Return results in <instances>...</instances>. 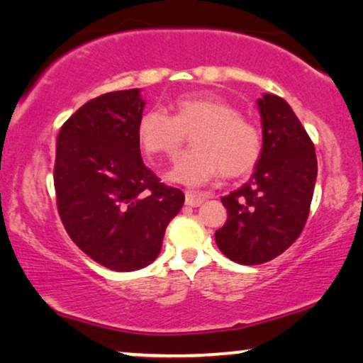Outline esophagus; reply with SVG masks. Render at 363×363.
Wrapping results in <instances>:
<instances>
[{"label": "esophagus", "instance_id": "1", "mask_svg": "<svg viewBox=\"0 0 363 363\" xmlns=\"http://www.w3.org/2000/svg\"><path fill=\"white\" fill-rule=\"evenodd\" d=\"M206 199H209V194L204 192H194V191H186V204L191 207H199Z\"/></svg>", "mask_w": 363, "mask_h": 363}]
</instances>
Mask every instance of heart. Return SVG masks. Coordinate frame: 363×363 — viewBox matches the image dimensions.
Masks as SVG:
<instances>
[{"mask_svg":"<svg viewBox=\"0 0 363 363\" xmlns=\"http://www.w3.org/2000/svg\"><path fill=\"white\" fill-rule=\"evenodd\" d=\"M191 151L182 154L169 179L184 186H202L219 176H242L257 162V128L214 94H187L174 104V116L154 108L138 124V139L149 156L174 157L192 133Z\"/></svg>","mask_w":363,"mask_h":363,"instance_id":"b5f03b06","label":"heart"}]
</instances>
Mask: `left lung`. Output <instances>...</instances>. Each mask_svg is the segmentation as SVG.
Instances as JSON below:
<instances>
[{
  "mask_svg": "<svg viewBox=\"0 0 363 363\" xmlns=\"http://www.w3.org/2000/svg\"><path fill=\"white\" fill-rule=\"evenodd\" d=\"M262 151L242 187L222 197L225 224L216 232L220 252L234 262H269L291 247L306 225L317 179L315 147L287 101L257 99Z\"/></svg>",
  "mask_w": 363,
  "mask_h": 363,
  "instance_id": "left-lung-1",
  "label": "left lung"
}]
</instances>
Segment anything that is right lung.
<instances>
[{"label":"right lung","instance_id":"1","mask_svg":"<svg viewBox=\"0 0 363 363\" xmlns=\"http://www.w3.org/2000/svg\"><path fill=\"white\" fill-rule=\"evenodd\" d=\"M141 89L114 91L81 106L56 143L55 189L65 229L77 247L118 272L149 265L184 194L144 166L138 124Z\"/></svg>","mask_w":363,"mask_h":363}]
</instances>
